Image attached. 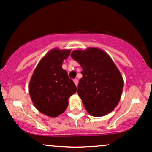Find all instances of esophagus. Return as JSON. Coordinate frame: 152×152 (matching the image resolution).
<instances>
[{
    "instance_id": "34e87169",
    "label": "esophagus",
    "mask_w": 152,
    "mask_h": 152,
    "mask_svg": "<svg viewBox=\"0 0 152 152\" xmlns=\"http://www.w3.org/2000/svg\"><path fill=\"white\" fill-rule=\"evenodd\" d=\"M73 81H74L76 87H77V85H78V80L77 79H74V80H73Z\"/></svg>"
}]
</instances>
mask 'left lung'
<instances>
[{
	"instance_id": "obj_1",
	"label": "left lung",
	"mask_w": 152,
	"mask_h": 152,
	"mask_svg": "<svg viewBox=\"0 0 152 152\" xmlns=\"http://www.w3.org/2000/svg\"><path fill=\"white\" fill-rule=\"evenodd\" d=\"M71 57L82 67L77 93L85 109L94 117H102L118 104L123 79L113 60L98 48L75 50Z\"/></svg>"
}]
</instances>
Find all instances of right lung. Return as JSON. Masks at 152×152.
<instances>
[{
    "label": "right lung",
    "instance_id": "1",
    "mask_svg": "<svg viewBox=\"0 0 152 152\" xmlns=\"http://www.w3.org/2000/svg\"><path fill=\"white\" fill-rule=\"evenodd\" d=\"M70 51L58 48L50 50L39 62L29 82V92L34 105L49 117L63 113L68 106L69 98L77 91L67 71L62 68Z\"/></svg>",
    "mask_w": 152,
    "mask_h": 152
}]
</instances>
